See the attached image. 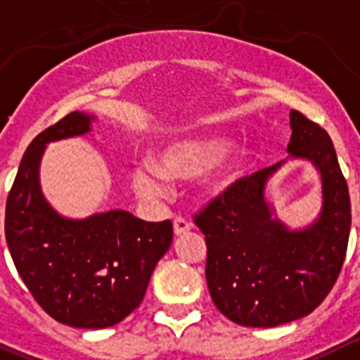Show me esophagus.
I'll return each instance as SVG.
<instances>
[{"instance_id":"34e87169","label":"esophagus","mask_w":360,"mask_h":360,"mask_svg":"<svg viewBox=\"0 0 360 360\" xmlns=\"http://www.w3.org/2000/svg\"><path fill=\"white\" fill-rule=\"evenodd\" d=\"M191 229H193V224H191L187 219L176 217L173 221V231H174V235H176V237H180V235H186L187 231H191Z\"/></svg>"}]
</instances>
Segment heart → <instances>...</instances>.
Instances as JSON below:
<instances>
[{"label": "heart", "instance_id": "b5f03b06", "mask_svg": "<svg viewBox=\"0 0 360 360\" xmlns=\"http://www.w3.org/2000/svg\"><path fill=\"white\" fill-rule=\"evenodd\" d=\"M229 141L222 136L193 134L160 145L152 155V167L132 173V187L141 196H159L164 180H180L200 174V191L207 198L231 193L245 169V150L235 148L222 155Z\"/></svg>", "mask_w": 360, "mask_h": 360}]
</instances>
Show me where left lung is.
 <instances>
[{
  "mask_svg": "<svg viewBox=\"0 0 360 360\" xmlns=\"http://www.w3.org/2000/svg\"><path fill=\"white\" fill-rule=\"evenodd\" d=\"M292 159H306L321 178V208L309 226L290 229L266 200V184L285 160L240 178L194 222L207 242V285L217 309L244 327H277L307 316L336 283L350 237L347 180L327 132L290 112Z\"/></svg>",
  "mask_w": 360,
  "mask_h": 360,
  "instance_id": "8db88e82",
  "label": "left lung"
}]
</instances>
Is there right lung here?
Returning <instances> with one entry per match:
<instances>
[{
    "label": "right lung",
    "mask_w": 360,
    "mask_h": 360,
    "mask_svg": "<svg viewBox=\"0 0 360 360\" xmlns=\"http://www.w3.org/2000/svg\"><path fill=\"white\" fill-rule=\"evenodd\" d=\"M94 120L74 111L30 143L5 210L6 245L26 288L49 316L79 328L129 316L173 240L171 221L146 222L125 210L68 219L47 203L40 187L46 146L88 134Z\"/></svg>",
    "instance_id": "right-lung-1"
}]
</instances>
